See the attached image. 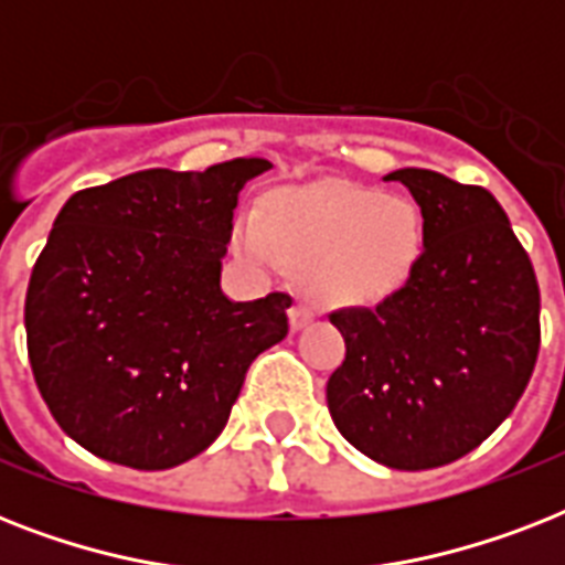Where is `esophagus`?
<instances>
[{"label":"esophagus","mask_w":565,"mask_h":565,"mask_svg":"<svg viewBox=\"0 0 565 565\" xmlns=\"http://www.w3.org/2000/svg\"><path fill=\"white\" fill-rule=\"evenodd\" d=\"M310 319H313V310L305 308V305H292V308H290V328H292V331H301V328H308Z\"/></svg>","instance_id":"esophagus-1"}]
</instances>
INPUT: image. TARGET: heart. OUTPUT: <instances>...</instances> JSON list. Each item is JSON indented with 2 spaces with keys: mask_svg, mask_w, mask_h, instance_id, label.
I'll return each mask as SVG.
<instances>
[{
  "mask_svg": "<svg viewBox=\"0 0 565 565\" xmlns=\"http://www.w3.org/2000/svg\"><path fill=\"white\" fill-rule=\"evenodd\" d=\"M419 243V213L411 202L345 184L281 190L269 199L266 220L243 213L234 225V246L246 260L308 269L317 299L349 308L393 296L407 281Z\"/></svg>",
  "mask_w": 565,
  "mask_h": 565,
  "instance_id": "heart-1",
  "label": "heart"
}]
</instances>
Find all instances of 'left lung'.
Segmentation results:
<instances>
[{
    "instance_id": "8db88e82",
    "label": "left lung",
    "mask_w": 565,
    "mask_h": 565,
    "mask_svg": "<svg viewBox=\"0 0 565 565\" xmlns=\"http://www.w3.org/2000/svg\"><path fill=\"white\" fill-rule=\"evenodd\" d=\"M422 211V255L375 308L331 313L345 361L328 377L337 430L404 472L478 448L525 393L540 354V287L504 207L483 188L395 170Z\"/></svg>"
}]
</instances>
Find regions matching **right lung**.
<instances>
[{
	"label": "right lung",
	"instance_id": "right-lung-1",
	"mask_svg": "<svg viewBox=\"0 0 565 565\" xmlns=\"http://www.w3.org/2000/svg\"><path fill=\"white\" fill-rule=\"evenodd\" d=\"M269 167L131 172L61 207L25 337L43 402L90 455L146 472L202 455L252 361L287 337V292L231 301L220 287L239 190Z\"/></svg>",
	"mask_w": 565,
	"mask_h": 565
}]
</instances>
